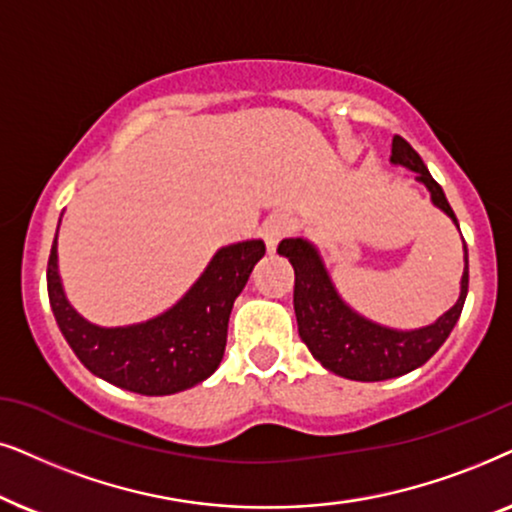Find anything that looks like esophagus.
<instances>
[{"label":"esophagus","mask_w":512,"mask_h":512,"mask_svg":"<svg viewBox=\"0 0 512 512\" xmlns=\"http://www.w3.org/2000/svg\"><path fill=\"white\" fill-rule=\"evenodd\" d=\"M288 234H290V217L283 213L267 217L262 224V236H264V241H267L269 252H276L278 243H281Z\"/></svg>","instance_id":"obj_1"}]
</instances>
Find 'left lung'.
I'll return each instance as SVG.
<instances>
[{
    "instance_id": "obj_1",
    "label": "left lung",
    "mask_w": 512,
    "mask_h": 512,
    "mask_svg": "<svg viewBox=\"0 0 512 512\" xmlns=\"http://www.w3.org/2000/svg\"><path fill=\"white\" fill-rule=\"evenodd\" d=\"M391 163L417 173V182L428 189L433 206L442 210L459 229V222H456V215L442 187L428 173L426 163L414 152L410 142L400 135L393 138ZM278 255L288 257L292 269H295V316L299 337L325 370L353 381L395 379L424 365L454 330L468 295L466 243H463L459 299L435 323L417 327V330H395V327L374 323L363 313L351 309L339 295L323 257L309 238H285L278 245Z\"/></svg>"
}]
</instances>
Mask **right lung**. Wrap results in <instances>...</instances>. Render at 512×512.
<instances>
[{"label":"right lung","mask_w":512,"mask_h":512,"mask_svg":"<svg viewBox=\"0 0 512 512\" xmlns=\"http://www.w3.org/2000/svg\"><path fill=\"white\" fill-rule=\"evenodd\" d=\"M264 250L260 238L224 245L170 309L142 323L105 327L86 320L67 299L56 231L46 271L53 316L74 356L95 377L140 395L187 391L220 367L231 306Z\"/></svg>","instance_id":"obj_1"}]
</instances>
